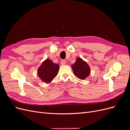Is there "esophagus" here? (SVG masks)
Instances as JSON below:
<instances>
[{
	"mask_svg": "<svg viewBox=\"0 0 130 130\" xmlns=\"http://www.w3.org/2000/svg\"><path fill=\"white\" fill-rule=\"evenodd\" d=\"M61 64L62 65H65V64H66V61H65V60H61Z\"/></svg>",
	"mask_w": 130,
	"mask_h": 130,
	"instance_id": "34e87169",
	"label": "esophagus"
}]
</instances>
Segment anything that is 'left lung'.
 <instances>
[{
    "mask_svg": "<svg viewBox=\"0 0 130 130\" xmlns=\"http://www.w3.org/2000/svg\"><path fill=\"white\" fill-rule=\"evenodd\" d=\"M72 67L75 75L81 80L85 79L90 74L89 66L81 58L76 59V62L72 66Z\"/></svg>",
    "mask_w": 130,
    "mask_h": 130,
    "instance_id": "8db88e82",
    "label": "left lung"
}]
</instances>
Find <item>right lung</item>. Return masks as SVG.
Wrapping results in <instances>:
<instances>
[{"instance_id": "1", "label": "right lung", "mask_w": 130, "mask_h": 130, "mask_svg": "<svg viewBox=\"0 0 130 130\" xmlns=\"http://www.w3.org/2000/svg\"><path fill=\"white\" fill-rule=\"evenodd\" d=\"M58 69V64L54 63L49 59H46L38 68L37 74L43 82L49 83L56 76Z\"/></svg>"}]
</instances>
